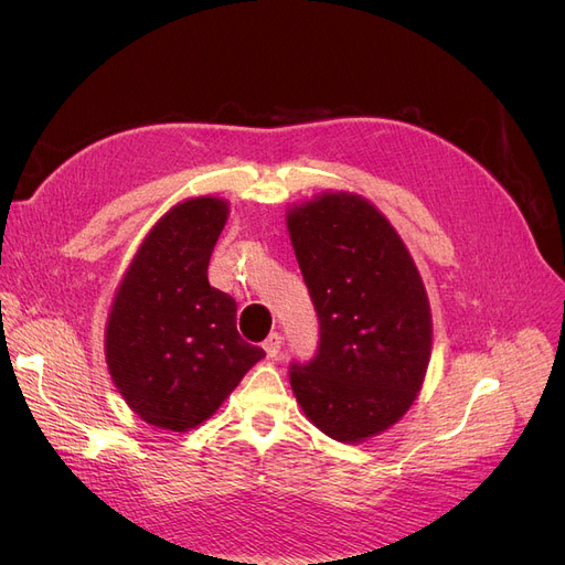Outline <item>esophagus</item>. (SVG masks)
Instances as JSON below:
<instances>
[{
	"label": "esophagus",
	"mask_w": 565,
	"mask_h": 565,
	"mask_svg": "<svg viewBox=\"0 0 565 565\" xmlns=\"http://www.w3.org/2000/svg\"><path fill=\"white\" fill-rule=\"evenodd\" d=\"M263 350H265L267 358H270V360H277V358H279V352H281V334L273 332L270 337H267V339L263 341Z\"/></svg>",
	"instance_id": "34e87169"
}]
</instances>
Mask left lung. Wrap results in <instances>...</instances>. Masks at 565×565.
I'll list each match as a JSON object with an SVG mask.
<instances>
[{
    "label": "left lung",
    "instance_id": "8db88e82",
    "mask_svg": "<svg viewBox=\"0 0 565 565\" xmlns=\"http://www.w3.org/2000/svg\"><path fill=\"white\" fill-rule=\"evenodd\" d=\"M318 316V350L290 364L309 422L339 441L396 424L430 360V307L394 226L362 196L330 192L288 213Z\"/></svg>",
    "mask_w": 565,
    "mask_h": 565
}]
</instances>
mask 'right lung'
I'll use <instances>...</instances> for the list:
<instances>
[{"mask_svg":"<svg viewBox=\"0 0 565 565\" xmlns=\"http://www.w3.org/2000/svg\"><path fill=\"white\" fill-rule=\"evenodd\" d=\"M226 201L178 203L151 228L118 286L105 334L109 375L139 417L183 433L265 358L235 328L237 305L207 284Z\"/></svg>","mask_w":565,"mask_h":565,"instance_id":"obj_1","label":"right lung"}]
</instances>
